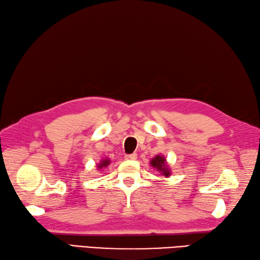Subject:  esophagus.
I'll list each match as a JSON object with an SVG mask.
<instances>
[{
  "label": "esophagus",
  "instance_id": "34e87169",
  "mask_svg": "<svg viewBox=\"0 0 260 260\" xmlns=\"http://www.w3.org/2000/svg\"><path fill=\"white\" fill-rule=\"evenodd\" d=\"M137 158V154H128V155H125V159H128V160H135Z\"/></svg>",
  "mask_w": 260,
  "mask_h": 260
}]
</instances>
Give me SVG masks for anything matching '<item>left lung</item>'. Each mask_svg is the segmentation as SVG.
<instances>
[{"instance_id": "obj_1", "label": "left lung", "mask_w": 260, "mask_h": 260, "mask_svg": "<svg viewBox=\"0 0 260 260\" xmlns=\"http://www.w3.org/2000/svg\"><path fill=\"white\" fill-rule=\"evenodd\" d=\"M150 166L156 168V170H157L161 175H164L165 177H168L171 175L170 167L166 165V158L164 156H155V157L150 160Z\"/></svg>"}]
</instances>
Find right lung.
Here are the masks:
<instances>
[{
	"label": "right lung",
	"mask_w": 260,
	"mask_h": 260,
	"mask_svg": "<svg viewBox=\"0 0 260 260\" xmlns=\"http://www.w3.org/2000/svg\"><path fill=\"white\" fill-rule=\"evenodd\" d=\"M110 162H111V160L108 159V158H104V159H102V160L100 161V164L98 165V171H99V170H102L103 167H107L108 165H110Z\"/></svg>",
	"instance_id": "right-lung-1"
}]
</instances>
